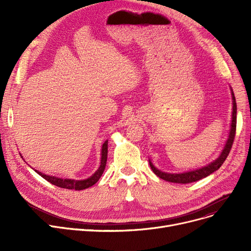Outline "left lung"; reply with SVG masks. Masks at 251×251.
Instances as JSON below:
<instances>
[{
  "label": "left lung",
  "mask_w": 251,
  "mask_h": 251,
  "mask_svg": "<svg viewBox=\"0 0 251 251\" xmlns=\"http://www.w3.org/2000/svg\"><path fill=\"white\" fill-rule=\"evenodd\" d=\"M232 99H233V113H232V123H231V129H230V134H229V138L226 142V146L224 148L221 155L218 157V159L210 163L209 165L195 170V171H191V172H186V173H181V174H170V173H165L162 172V171L157 170L150 161V166L151 168V170L153 171V173L160 177L161 179L165 180V181H169V182H173V183H181V184H187V183H192L195 181H199L202 178L207 177L208 175H210L212 173H214L215 171H217L223 164L225 162V160L227 159V156L229 155V152L232 149L233 142H234V138H235V134H236V114H237V104H236V100H235V97L232 91Z\"/></svg>",
  "instance_id": "8db88e82"
}]
</instances>
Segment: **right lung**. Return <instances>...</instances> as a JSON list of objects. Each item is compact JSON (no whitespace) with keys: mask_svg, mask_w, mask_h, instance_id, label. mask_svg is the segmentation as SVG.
Wrapping results in <instances>:
<instances>
[{"mask_svg":"<svg viewBox=\"0 0 251 251\" xmlns=\"http://www.w3.org/2000/svg\"><path fill=\"white\" fill-rule=\"evenodd\" d=\"M107 157H108V141H104L101 148V160H100V166L97 172L89 177L88 179L85 180H71V179H61L57 178L54 176H47L43 174L42 172H37L35 170V172L37 174L41 175L44 179H46L48 182L51 183L52 185H56L61 188H66V189H74V190H83L86 189L99 181L100 176L103 173V170L105 168V164H107Z\"/></svg>","mask_w":251,"mask_h":251,"instance_id":"add662e5","label":"right lung"}]
</instances>
